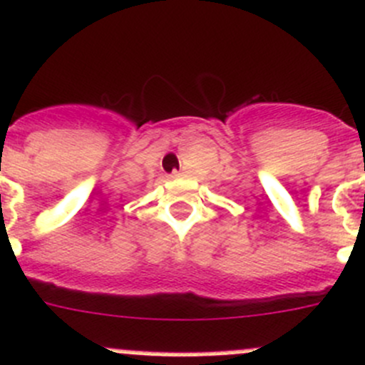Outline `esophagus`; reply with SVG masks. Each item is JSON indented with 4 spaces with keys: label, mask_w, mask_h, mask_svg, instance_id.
Here are the masks:
<instances>
[{
    "label": "esophagus",
    "mask_w": 365,
    "mask_h": 365,
    "mask_svg": "<svg viewBox=\"0 0 365 365\" xmlns=\"http://www.w3.org/2000/svg\"><path fill=\"white\" fill-rule=\"evenodd\" d=\"M182 176H183L182 171H175V173H173V175H171V178H182Z\"/></svg>",
    "instance_id": "34e87169"
}]
</instances>
